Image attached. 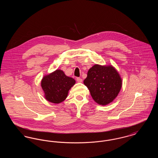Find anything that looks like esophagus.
I'll use <instances>...</instances> for the list:
<instances>
[{"mask_svg": "<svg viewBox=\"0 0 158 158\" xmlns=\"http://www.w3.org/2000/svg\"><path fill=\"white\" fill-rule=\"evenodd\" d=\"M76 81H77V82L81 83L82 82V79L81 78H80V77H77L76 78Z\"/></svg>", "mask_w": 158, "mask_h": 158, "instance_id": "34e87169", "label": "esophagus"}]
</instances>
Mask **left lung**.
I'll use <instances>...</instances> for the list:
<instances>
[{
    "mask_svg": "<svg viewBox=\"0 0 158 158\" xmlns=\"http://www.w3.org/2000/svg\"><path fill=\"white\" fill-rule=\"evenodd\" d=\"M94 100L101 105L113 102L120 91L122 80L112 66L95 64L88 72L83 81Z\"/></svg>",
    "mask_w": 158,
    "mask_h": 158,
    "instance_id": "8db88e82",
    "label": "left lung"
}]
</instances>
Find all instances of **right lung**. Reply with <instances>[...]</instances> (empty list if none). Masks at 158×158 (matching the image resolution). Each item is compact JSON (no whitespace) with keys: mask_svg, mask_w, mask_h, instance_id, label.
<instances>
[{"mask_svg":"<svg viewBox=\"0 0 158 158\" xmlns=\"http://www.w3.org/2000/svg\"><path fill=\"white\" fill-rule=\"evenodd\" d=\"M75 80L68 77L61 70L43 77L41 85L47 101L59 104L67 98L68 92L75 84Z\"/></svg>","mask_w":158,"mask_h":158,"instance_id":"right-lung-1","label":"right lung"}]
</instances>
